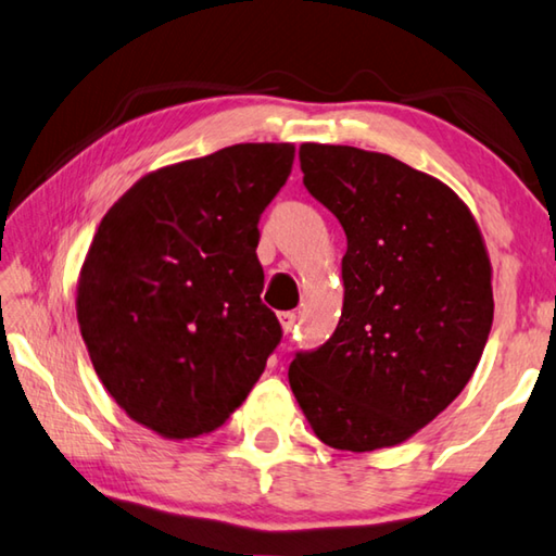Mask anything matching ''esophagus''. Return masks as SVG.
<instances>
[{"label": "esophagus", "mask_w": 556, "mask_h": 556, "mask_svg": "<svg viewBox=\"0 0 556 556\" xmlns=\"http://www.w3.org/2000/svg\"><path fill=\"white\" fill-rule=\"evenodd\" d=\"M295 313H280L278 315V323H280V329H283V334H290L293 332V327H295Z\"/></svg>", "instance_id": "34e87169"}]
</instances>
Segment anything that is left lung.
Returning a JSON list of instances; mask_svg holds the SVG:
<instances>
[{
	"label": "left lung",
	"mask_w": 556,
	"mask_h": 556,
	"mask_svg": "<svg viewBox=\"0 0 556 556\" xmlns=\"http://www.w3.org/2000/svg\"><path fill=\"white\" fill-rule=\"evenodd\" d=\"M305 188L346 233L344 307L288 381L332 450L376 452L430 425L469 383L493 325V268L450 185L393 155L303 143Z\"/></svg>",
	"instance_id": "left-lung-1"
}]
</instances>
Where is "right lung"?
I'll return each mask as SVG.
<instances>
[{"label":"right lung","instance_id":"right-lung-1","mask_svg":"<svg viewBox=\"0 0 556 556\" xmlns=\"http://www.w3.org/2000/svg\"><path fill=\"white\" fill-rule=\"evenodd\" d=\"M293 159V143H237L163 165L94 231L77 278L83 342L114 403L165 440L227 422L280 342L256 247Z\"/></svg>","mask_w":556,"mask_h":556}]
</instances>
